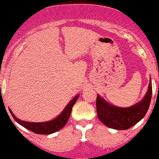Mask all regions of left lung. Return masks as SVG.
Returning <instances> with one entry per match:
<instances>
[{"label": "left lung", "instance_id": "left-lung-1", "mask_svg": "<svg viewBox=\"0 0 159 159\" xmlns=\"http://www.w3.org/2000/svg\"><path fill=\"white\" fill-rule=\"evenodd\" d=\"M152 94V81H150L148 89L144 99L128 108L113 106L100 96H97L96 103L97 116L100 121L108 128L117 130L129 129L145 116L150 105Z\"/></svg>", "mask_w": 159, "mask_h": 159}]
</instances>
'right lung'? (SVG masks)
Here are the masks:
<instances>
[{"label": "right lung", "mask_w": 159, "mask_h": 159, "mask_svg": "<svg viewBox=\"0 0 159 159\" xmlns=\"http://www.w3.org/2000/svg\"><path fill=\"white\" fill-rule=\"evenodd\" d=\"M79 98V95L76 96L70 103L66 106V107L64 109L62 114L58 116L54 120H50V121L47 122H39V123H34V122H27L21 120L20 119L17 118L15 116V114L12 113L11 109H9V111L11 114L13 118L18 122L19 125L25 128L26 129L29 130V131H32V132L39 134H50L56 132V131H59L61 128H63L66 125L67 121H68L69 118L70 117V114L72 112V108H73V105L76 102L77 99Z\"/></svg>", "instance_id": "add662e5"}]
</instances>
